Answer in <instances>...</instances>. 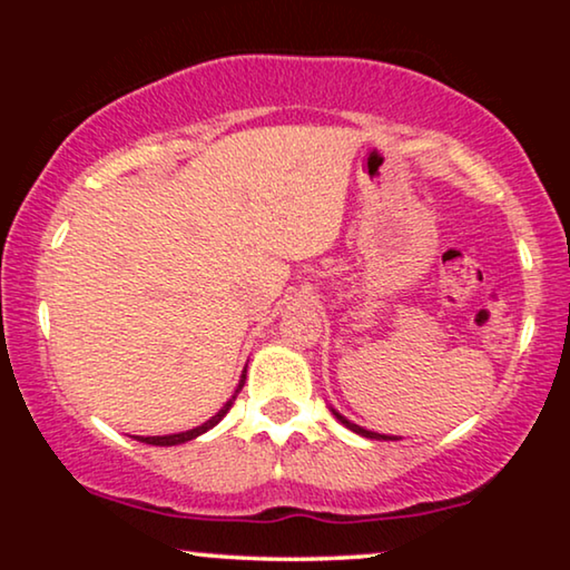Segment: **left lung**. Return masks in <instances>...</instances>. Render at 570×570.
<instances>
[{
  "mask_svg": "<svg viewBox=\"0 0 570 570\" xmlns=\"http://www.w3.org/2000/svg\"><path fill=\"white\" fill-rule=\"evenodd\" d=\"M334 415H337V420H342V423H345L350 431H355V433H361V435H365V439H386L389 441V435H379V433H371V431H365V428H361V425H355V423H350V420H345L340 415V412H334Z\"/></svg>",
  "mask_w": 570,
  "mask_h": 570,
  "instance_id": "8db88e82",
  "label": "left lung"
}]
</instances>
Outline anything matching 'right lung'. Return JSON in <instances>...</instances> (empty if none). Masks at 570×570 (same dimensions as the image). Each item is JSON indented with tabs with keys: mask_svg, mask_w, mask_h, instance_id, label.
Returning a JSON list of instances; mask_svg holds the SVG:
<instances>
[{
	"mask_svg": "<svg viewBox=\"0 0 570 570\" xmlns=\"http://www.w3.org/2000/svg\"><path fill=\"white\" fill-rule=\"evenodd\" d=\"M244 381H246V371H244V376H240V384H238V389H236V394H233V400L225 402V407H223L220 412H217L215 417H209L205 425L191 428V431H186V433H174V435H147V439H142V435H137V441H142V443H153V446H176V443H186V441L197 439V435H202V433H207L209 428H215L217 423H220V420L225 417V412H228V410L233 407V402H236L238 392H240V389H244Z\"/></svg>",
	"mask_w": 570,
	"mask_h": 570,
	"instance_id": "obj_1",
	"label": "right lung"
}]
</instances>
